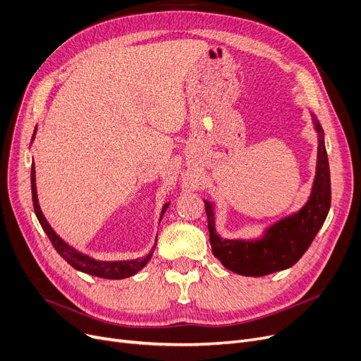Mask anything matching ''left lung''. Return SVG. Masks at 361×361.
Wrapping results in <instances>:
<instances>
[{
	"mask_svg": "<svg viewBox=\"0 0 361 361\" xmlns=\"http://www.w3.org/2000/svg\"><path fill=\"white\" fill-rule=\"evenodd\" d=\"M317 133L316 173L307 202L298 211L267 225L259 237L222 238L216 231V202L206 200L207 228L212 253L226 269L244 276H263L291 268L306 253L324 225L331 207V174L325 147V133L310 112Z\"/></svg>",
	"mask_w": 361,
	"mask_h": 361,
	"instance_id": "1",
	"label": "left lung"
}]
</instances>
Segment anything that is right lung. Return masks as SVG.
Here are the masks:
<instances>
[{
    "label": "right lung",
    "instance_id": "1",
    "mask_svg": "<svg viewBox=\"0 0 361 361\" xmlns=\"http://www.w3.org/2000/svg\"><path fill=\"white\" fill-rule=\"evenodd\" d=\"M36 130L37 127H35L33 136H32V142L35 140L36 136ZM30 183H32V200H33V207H35V214L37 221H39L41 226L44 228V231L47 233L48 238L51 240L52 245L55 247V250L59 252V255L68 263L74 269H78L80 272L98 276V278H105V279H123V278H128L136 275L139 271H142L146 264L150 262L152 255L155 252V245L145 257H137V259H130V260H99L94 259L80 250H78L73 245H70L67 241H64L59 234L54 231L52 226L49 225V222L47 221L45 215L41 211L39 206V200H37V190H36V174H35V164H32V171H30ZM169 206V202H166L162 206L161 211V216H159V222L166 211V207Z\"/></svg>",
    "mask_w": 361,
    "mask_h": 361
}]
</instances>
